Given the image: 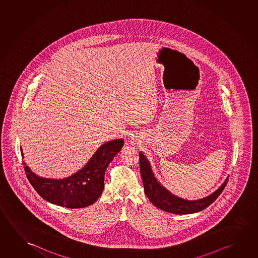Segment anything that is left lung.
<instances>
[{
	"label": "left lung",
	"instance_id": "obj_1",
	"mask_svg": "<svg viewBox=\"0 0 258 258\" xmlns=\"http://www.w3.org/2000/svg\"><path fill=\"white\" fill-rule=\"evenodd\" d=\"M139 163L141 177L143 179L144 189L147 198L156 207L171 214H194L206 209V207H208L218 199L228 182L227 178L225 182L222 184L219 189L207 198L196 201H188L175 197L159 184L153 174L148 161L142 153H139Z\"/></svg>",
	"mask_w": 258,
	"mask_h": 258
}]
</instances>
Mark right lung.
<instances>
[{
  "mask_svg": "<svg viewBox=\"0 0 258 258\" xmlns=\"http://www.w3.org/2000/svg\"><path fill=\"white\" fill-rule=\"evenodd\" d=\"M122 139L104 144L87 165L63 179L40 178L23 162L26 175L36 192L48 202L67 208H83L99 199L104 186V173L112 159L121 150ZM21 155L23 157V152Z\"/></svg>",
  "mask_w": 258,
  "mask_h": 258,
  "instance_id": "1",
  "label": "right lung"
}]
</instances>
